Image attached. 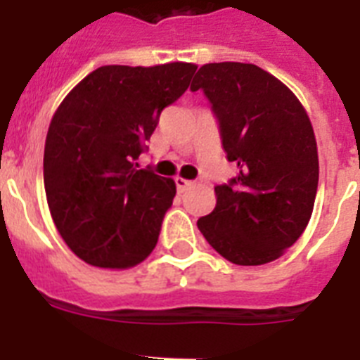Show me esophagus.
Wrapping results in <instances>:
<instances>
[{
	"mask_svg": "<svg viewBox=\"0 0 360 360\" xmlns=\"http://www.w3.org/2000/svg\"><path fill=\"white\" fill-rule=\"evenodd\" d=\"M175 186H177V190L179 192H185V190H188L190 186H194V181H188V179H183V177H175Z\"/></svg>",
	"mask_w": 360,
	"mask_h": 360,
	"instance_id": "esophagus-1",
	"label": "esophagus"
}]
</instances>
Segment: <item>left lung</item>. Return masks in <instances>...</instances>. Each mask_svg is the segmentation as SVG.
I'll return each mask as SVG.
<instances>
[{"label":"left lung","instance_id":"obj_1","mask_svg":"<svg viewBox=\"0 0 360 360\" xmlns=\"http://www.w3.org/2000/svg\"><path fill=\"white\" fill-rule=\"evenodd\" d=\"M190 89L212 102L226 159L238 165L198 229L232 264H269L302 236L315 207L319 152L306 108L255 63H205Z\"/></svg>","mask_w":360,"mask_h":360}]
</instances>
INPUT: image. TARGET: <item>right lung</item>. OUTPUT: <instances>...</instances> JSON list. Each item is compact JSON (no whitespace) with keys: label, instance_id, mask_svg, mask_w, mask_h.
I'll return each instance as SVG.
<instances>
[{"label":"right lung","instance_id":"right-lung-1","mask_svg":"<svg viewBox=\"0 0 360 360\" xmlns=\"http://www.w3.org/2000/svg\"><path fill=\"white\" fill-rule=\"evenodd\" d=\"M198 65H102L72 87L45 139L44 183L53 221L86 264L122 271L157 245L175 183L139 168L159 115L188 89Z\"/></svg>","mask_w":360,"mask_h":360}]
</instances>
